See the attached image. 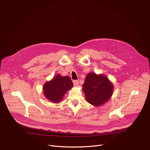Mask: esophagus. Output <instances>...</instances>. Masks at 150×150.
Masks as SVG:
<instances>
[{
	"instance_id": "esophagus-1",
	"label": "esophagus",
	"mask_w": 150,
	"mask_h": 150,
	"mask_svg": "<svg viewBox=\"0 0 150 150\" xmlns=\"http://www.w3.org/2000/svg\"><path fill=\"white\" fill-rule=\"evenodd\" d=\"M73 83H74V86H75V87H76V86H78V80L73 81Z\"/></svg>"
}]
</instances>
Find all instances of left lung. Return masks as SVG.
Instances as JSON below:
<instances>
[{
  "label": "left lung",
  "mask_w": 150,
  "mask_h": 150,
  "mask_svg": "<svg viewBox=\"0 0 150 150\" xmlns=\"http://www.w3.org/2000/svg\"><path fill=\"white\" fill-rule=\"evenodd\" d=\"M86 101L94 106H100L108 101L113 93V84L104 74L91 72L83 84Z\"/></svg>",
  "instance_id": "1"
}]
</instances>
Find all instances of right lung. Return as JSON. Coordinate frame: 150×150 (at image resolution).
I'll list each match as a JSON object with an SVG mask.
<instances>
[{"instance_id": "right-lung-1", "label": "right lung", "mask_w": 150, "mask_h": 150, "mask_svg": "<svg viewBox=\"0 0 150 150\" xmlns=\"http://www.w3.org/2000/svg\"><path fill=\"white\" fill-rule=\"evenodd\" d=\"M73 85L69 76L57 75L50 81L45 82L42 88V93L51 102L59 103Z\"/></svg>"}]
</instances>
